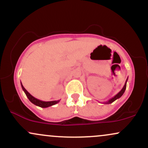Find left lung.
Listing matches in <instances>:
<instances>
[{"label": "left lung", "instance_id": "obj_1", "mask_svg": "<svg viewBox=\"0 0 148 148\" xmlns=\"http://www.w3.org/2000/svg\"><path fill=\"white\" fill-rule=\"evenodd\" d=\"M127 80H128V78H127V80H126V81H125V85H124L123 88H122L121 90L119 92L118 94L115 95L114 97H112V98H111V99H108L107 101H104V102H102V103H104V104H109V103H113V101H115V100H116V99H119V98H120V97H121L123 96V95L124 94V92H125V90H126ZM100 103H101V102H100Z\"/></svg>", "mask_w": 148, "mask_h": 148}]
</instances>
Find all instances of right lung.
<instances>
[{
  "instance_id": "right-lung-1",
  "label": "right lung",
  "mask_w": 148,
  "mask_h": 148,
  "mask_svg": "<svg viewBox=\"0 0 148 148\" xmlns=\"http://www.w3.org/2000/svg\"><path fill=\"white\" fill-rule=\"evenodd\" d=\"M21 85L22 89H23V90L24 91L25 95H26L27 97L28 98V99L30 100V102H32L33 104L36 105V106H37L42 107V108H47V107L51 106H53V105L56 104V103H58L59 101H60V100H56V101H42V100L37 99V98L34 97L33 95H30V93L25 89V88L23 86L21 82Z\"/></svg>"
}]
</instances>
